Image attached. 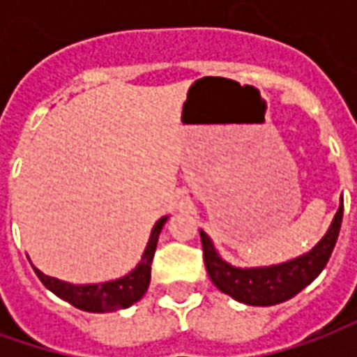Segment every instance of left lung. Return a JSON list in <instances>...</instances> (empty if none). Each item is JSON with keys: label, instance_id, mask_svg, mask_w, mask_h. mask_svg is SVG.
I'll use <instances>...</instances> for the list:
<instances>
[{"label": "left lung", "instance_id": "8db88e82", "mask_svg": "<svg viewBox=\"0 0 357 357\" xmlns=\"http://www.w3.org/2000/svg\"><path fill=\"white\" fill-rule=\"evenodd\" d=\"M342 212H344V204L340 199V206L331 222L329 229L312 250L287 262L256 266V268H239L225 262L214 247L212 239L201 229L204 266L212 283L224 294H229L233 300L248 306H275L296 296L304 287H307L321 273L323 268L329 262L342 224Z\"/></svg>", "mask_w": 357, "mask_h": 357}]
</instances>
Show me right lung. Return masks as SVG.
Listing matches in <instances>:
<instances>
[{"instance_id":"obj_1","label":"right lung","mask_w":357,"mask_h":357,"mask_svg":"<svg viewBox=\"0 0 357 357\" xmlns=\"http://www.w3.org/2000/svg\"><path fill=\"white\" fill-rule=\"evenodd\" d=\"M166 222H168V216H162L153 225L151 237H149L147 247L143 250L139 264L124 277L101 281V283L74 284L68 283V281H61L57 277L45 275L36 266H32V268H34L36 275L40 277V281L45 284V289H50L53 294H57L59 298L66 300L68 304H73L78 310L93 312V314H107V312L124 310V307H130L137 300L143 298V294L147 292L149 283H151V264H153V256H155L156 243H158V235L162 231Z\"/></svg>"}]
</instances>
